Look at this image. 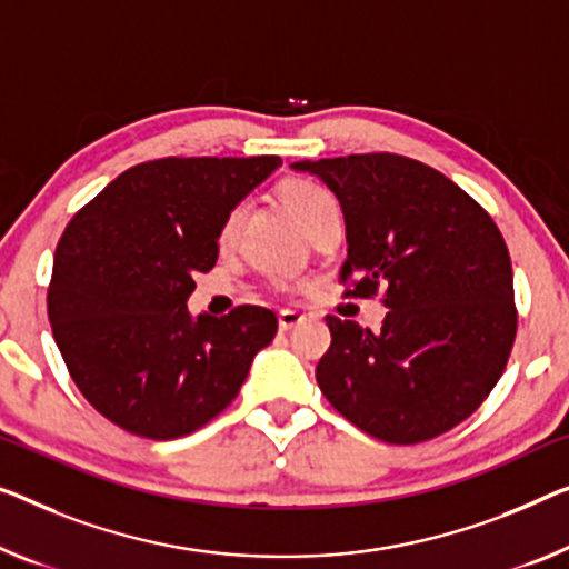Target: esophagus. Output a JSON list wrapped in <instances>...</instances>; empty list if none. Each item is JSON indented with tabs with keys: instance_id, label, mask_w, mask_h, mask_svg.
<instances>
[{
	"instance_id": "obj_1",
	"label": "esophagus",
	"mask_w": 569,
	"mask_h": 569,
	"mask_svg": "<svg viewBox=\"0 0 569 569\" xmlns=\"http://www.w3.org/2000/svg\"><path fill=\"white\" fill-rule=\"evenodd\" d=\"M303 319H307V317H303L301 311H296V309H283L281 313H278V327H281V332H288V329L299 327Z\"/></svg>"
}]
</instances>
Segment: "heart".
Returning <instances> with one entry per match:
<instances>
[{"label":"heart","instance_id":"1","mask_svg":"<svg viewBox=\"0 0 569 569\" xmlns=\"http://www.w3.org/2000/svg\"><path fill=\"white\" fill-rule=\"evenodd\" d=\"M281 197H283L286 209L291 211L293 219L303 227V230H309L319 217L327 214V211L337 209V199L332 197V191L317 181H291L288 186H283ZM240 219H242V207H234L222 222L219 242H232V237L237 234V227H240Z\"/></svg>","mask_w":569,"mask_h":569}]
</instances>
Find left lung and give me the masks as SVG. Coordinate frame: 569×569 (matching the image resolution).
<instances>
[{
	"label": "left lung",
	"instance_id": "obj_1",
	"mask_svg": "<svg viewBox=\"0 0 569 569\" xmlns=\"http://www.w3.org/2000/svg\"><path fill=\"white\" fill-rule=\"evenodd\" d=\"M345 214L347 296L383 291L380 332L327 317L317 366L327 401L391 445H417L465 421L493 391L516 339L513 270L486 209L445 173L396 156L301 160Z\"/></svg>",
	"mask_w": 569,
	"mask_h": 569
}]
</instances>
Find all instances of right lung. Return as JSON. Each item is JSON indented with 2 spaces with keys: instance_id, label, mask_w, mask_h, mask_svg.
Listing matches in <instances>:
<instances>
[{
  "instance_id": "add662e5",
  "label": "right lung",
  "mask_w": 569,
  "mask_h": 569,
  "mask_svg": "<svg viewBox=\"0 0 569 569\" xmlns=\"http://www.w3.org/2000/svg\"><path fill=\"white\" fill-rule=\"evenodd\" d=\"M281 166L278 156L158 158L127 168L68 222L48 319L83 398L146 439L201 429L234 401L276 313L186 309L214 268L227 214Z\"/></svg>"
}]
</instances>
